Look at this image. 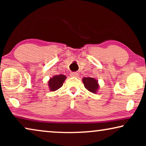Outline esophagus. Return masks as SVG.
Returning a JSON list of instances; mask_svg holds the SVG:
<instances>
[{"mask_svg": "<svg viewBox=\"0 0 146 146\" xmlns=\"http://www.w3.org/2000/svg\"><path fill=\"white\" fill-rule=\"evenodd\" d=\"M70 76L72 77H78V74L77 72H74L70 73Z\"/></svg>", "mask_w": 146, "mask_h": 146, "instance_id": "34e87169", "label": "esophagus"}]
</instances>
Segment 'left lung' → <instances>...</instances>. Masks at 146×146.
Returning a JSON list of instances; mask_svg holds the SVG:
<instances>
[{
  "label": "left lung",
  "instance_id": "8db88e82",
  "mask_svg": "<svg viewBox=\"0 0 146 146\" xmlns=\"http://www.w3.org/2000/svg\"><path fill=\"white\" fill-rule=\"evenodd\" d=\"M83 83L84 85V87L88 90L93 93H96V92L98 89V84L96 80H95L94 78H84Z\"/></svg>",
  "mask_w": 146,
  "mask_h": 146
}]
</instances>
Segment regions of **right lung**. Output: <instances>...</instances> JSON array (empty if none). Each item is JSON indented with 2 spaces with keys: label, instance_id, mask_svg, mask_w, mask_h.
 <instances>
[{
  "label": "right lung",
  "instance_id": "add662e5",
  "mask_svg": "<svg viewBox=\"0 0 146 146\" xmlns=\"http://www.w3.org/2000/svg\"><path fill=\"white\" fill-rule=\"evenodd\" d=\"M66 77L64 75L60 74L54 76L48 82V86L51 91H56L60 88L62 86L64 82L66 80Z\"/></svg>",
  "mask_w": 146,
  "mask_h": 146
}]
</instances>
